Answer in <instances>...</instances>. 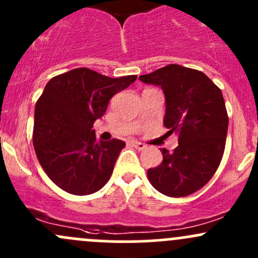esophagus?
<instances>
[{
    "instance_id": "obj_1",
    "label": "esophagus",
    "mask_w": 258,
    "mask_h": 258,
    "mask_svg": "<svg viewBox=\"0 0 258 258\" xmlns=\"http://www.w3.org/2000/svg\"><path fill=\"white\" fill-rule=\"evenodd\" d=\"M130 143H131L132 147H135L138 151H142V150H145V148H146V146L143 145V143L138 142V141H131V142H130Z\"/></svg>"
}]
</instances>
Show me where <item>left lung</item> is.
Returning a JSON list of instances; mask_svg holds the SVG:
<instances>
[{
  "label": "left lung",
  "mask_w": 258,
  "mask_h": 258,
  "mask_svg": "<svg viewBox=\"0 0 258 258\" xmlns=\"http://www.w3.org/2000/svg\"><path fill=\"white\" fill-rule=\"evenodd\" d=\"M140 80L162 88L163 123L179 143L170 153L161 150L163 161L148 169V180L167 197L193 194L213 178L225 151L229 116L221 90L204 73L178 64L141 75Z\"/></svg>",
  "instance_id": "left-lung-1"
}]
</instances>
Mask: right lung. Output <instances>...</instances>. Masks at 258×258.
I'll use <instances>...</instances> for the list:
<instances>
[{
  "label": "right lung",
  "instance_id": "1",
  "mask_svg": "<svg viewBox=\"0 0 258 258\" xmlns=\"http://www.w3.org/2000/svg\"><path fill=\"white\" fill-rule=\"evenodd\" d=\"M136 79L77 68L48 81L34 110L33 146L45 174L64 191L89 195L107 183L126 143L97 141L94 122L106 112L111 97Z\"/></svg>",
  "mask_w": 258,
  "mask_h": 258
}]
</instances>
